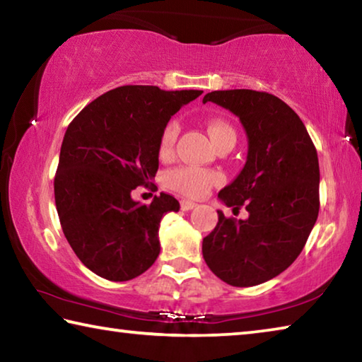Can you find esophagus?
<instances>
[{"label": "esophagus", "instance_id": "esophagus-1", "mask_svg": "<svg viewBox=\"0 0 362 362\" xmlns=\"http://www.w3.org/2000/svg\"><path fill=\"white\" fill-rule=\"evenodd\" d=\"M180 207H182V211H192L193 207H196V203H193V201H188V199H182Z\"/></svg>", "mask_w": 362, "mask_h": 362}]
</instances>
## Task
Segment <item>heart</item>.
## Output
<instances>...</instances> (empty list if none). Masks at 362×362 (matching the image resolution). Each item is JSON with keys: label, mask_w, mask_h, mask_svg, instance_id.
<instances>
[{"label": "heart", "mask_w": 362, "mask_h": 362, "mask_svg": "<svg viewBox=\"0 0 362 362\" xmlns=\"http://www.w3.org/2000/svg\"><path fill=\"white\" fill-rule=\"evenodd\" d=\"M207 132H209L212 142L216 144V146L223 142H228V140H233V142L236 140L235 129H233L228 122L220 119H211L207 122ZM177 136H179V124H177V121H170L169 124L164 127L161 139H159V156L168 158L173 155ZM222 182L223 175L220 173L192 166L177 168L174 170H170L166 177L168 187L177 193L187 196V198H201V196H204L212 187L220 185Z\"/></svg>", "instance_id": "heart-1"}]
</instances>
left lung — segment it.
Wrapping results in <instances>:
<instances>
[{"mask_svg": "<svg viewBox=\"0 0 362 362\" xmlns=\"http://www.w3.org/2000/svg\"><path fill=\"white\" fill-rule=\"evenodd\" d=\"M206 102L230 110L246 131L247 161L218 198L233 209L246 207L249 218H228L217 211L216 228L203 240V257L226 284H262L292 265L316 223L317 153L298 115L276 95L214 90Z\"/></svg>", "mask_w": 362, "mask_h": 362, "instance_id": "left-lung-1", "label": "left lung"}]
</instances>
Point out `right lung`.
I'll return each mask as SVG.
<instances>
[{"mask_svg": "<svg viewBox=\"0 0 362 362\" xmlns=\"http://www.w3.org/2000/svg\"><path fill=\"white\" fill-rule=\"evenodd\" d=\"M201 94L121 86L66 127L54 179L57 214L73 252L100 278L129 281L158 259L159 223L180 204L168 193L140 204L131 192L155 179L164 127Z\"/></svg>", "mask_w": 362, "mask_h": 362, "instance_id": "1", "label": "right lung"}]
</instances>
